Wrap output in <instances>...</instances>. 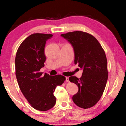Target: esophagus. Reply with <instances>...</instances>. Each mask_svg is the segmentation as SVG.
I'll return each instance as SVG.
<instances>
[{
  "label": "esophagus",
  "instance_id": "obj_1",
  "mask_svg": "<svg viewBox=\"0 0 126 126\" xmlns=\"http://www.w3.org/2000/svg\"><path fill=\"white\" fill-rule=\"evenodd\" d=\"M65 80H66V82H69V77H65Z\"/></svg>",
  "mask_w": 126,
  "mask_h": 126
}]
</instances>
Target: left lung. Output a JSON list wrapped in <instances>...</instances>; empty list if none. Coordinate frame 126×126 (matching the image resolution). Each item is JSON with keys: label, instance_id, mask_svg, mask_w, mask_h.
Masks as SVG:
<instances>
[{"label": "left lung", "instance_id": "1", "mask_svg": "<svg viewBox=\"0 0 126 126\" xmlns=\"http://www.w3.org/2000/svg\"><path fill=\"white\" fill-rule=\"evenodd\" d=\"M73 47L74 62L83 69L82 77H69L79 87L73 100L79 107L88 109L98 102L108 79L107 60L105 52L95 37L88 33L76 31L62 34Z\"/></svg>", "mask_w": 126, "mask_h": 126}]
</instances>
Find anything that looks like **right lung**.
I'll return each mask as SVG.
<instances>
[{"label":"right lung","instance_id":"1","mask_svg":"<svg viewBox=\"0 0 126 126\" xmlns=\"http://www.w3.org/2000/svg\"><path fill=\"white\" fill-rule=\"evenodd\" d=\"M51 34L33 33L19 47L15 59L16 76L21 92L36 110L47 111L56 102L53 95L56 88L62 84L65 77L61 75L51 76L40 70L46 60L44 53L46 41Z\"/></svg>","mask_w":126,"mask_h":126}]
</instances>
